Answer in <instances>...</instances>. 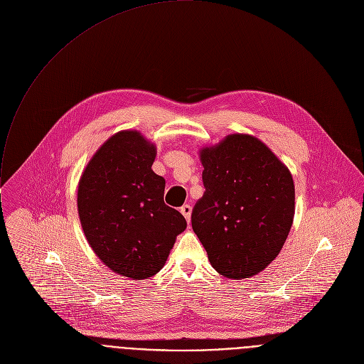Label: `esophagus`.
<instances>
[{
	"mask_svg": "<svg viewBox=\"0 0 364 364\" xmlns=\"http://www.w3.org/2000/svg\"><path fill=\"white\" fill-rule=\"evenodd\" d=\"M180 211H181V214L186 217V220L190 223V218H191V205L184 204V205L180 208Z\"/></svg>",
	"mask_w": 364,
	"mask_h": 364,
	"instance_id": "obj_1",
	"label": "esophagus"
}]
</instances>
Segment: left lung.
Listing matches in <instances>:
<instances>
[{"label": "left lung", "mask_w": 364, "mask_h": 364, "mask_svg": "<svg viewBox=\"0 0 364 364\" xmlns=\"http://www.w3.org/2000/svg\"><path fill=\"white\" fill-rule=\"evenodd\" d=\"M200 159L205 191L193 208V230L218 274L254 277L278 257L291 231L292 174L250 134H230L203 147Z\"/></svg>", "instance_id": "left-lung-1"}]
</instances>
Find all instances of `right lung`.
I'll use <instances>...</instances> for the list:
<instances>
[{"label":"right lung","instance_id":"right-lung-1","mask_svg":"<svg viewBox=\"0 0 364 364\" xmlns=\"http://www.w3.org/2000/svg\"><path fill=\"white\" fill-rule=\"evenodd\" d=\"M156 146L137 130L109 137L77 186L83 234L113 272L141 281L166 264L186 218L164 204L166 181L153 170Z\"/></svg>","mask_w":364,"mask_h":364}]
</instances>
